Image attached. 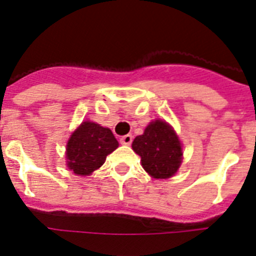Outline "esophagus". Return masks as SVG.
Listing matches in <instances>:
<instances>
[{"instance_id": "esophagus-1", "label": "esophagus", "mask_w": 256, "mask_h": 256, "mask_svg": "<svg viewBox=\"0 0 256 256\" xmlns=\"http://www.w3.org/2000/svg\"><path fill=\"white\" fill-rule=\"evenodd\" d=\"M120 142L124 145H130L131 142H132V135H130V134H128V135H124V136L120 139Z\"/></svg>"}]
</instances>
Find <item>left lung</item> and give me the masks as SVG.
<instances>
[{
    "instance_id": "left-lung-1",
    "label": "left lung",
    "mask_w": 256,
    "mask_h": 256,
    "mask_svg": "<svg viewBox=\"0 0 256 256\" xmlns=\"http://www.w3.org/2000/svg\"><path fill=\"white\" fill-rule=\"evenodd\" d=\"M132 149L142 166L154 178H170L182 162V146L174 128L166 121H152L144 134L134 139Z\"/></svg>"
}]
</instances>
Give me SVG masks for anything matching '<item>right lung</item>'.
<instances>
[{"label": "right lung", "instance_id": "right-lung-1", "mask_svg": "<svg viewBox=\"0 0 256 256\" xmlns=\"http://www.w3.org/2000/svg\"><path fill=\"white\" fill-rule=\"evenodd\" d=\"M117 146L118 142L110 128L85 121L74 131L66 145L68 167L75 174L89 176Z\"/></svg>", "mask_w": 256, "mask_h": 256}]
</instances>
